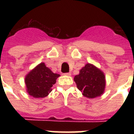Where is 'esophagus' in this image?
<instances>
[{
  "instance_id": "34e87169",
  "label": "esophagus",
  "mask_w": 134,
  "mask_h": 134,
  "mask_svg": "<svg viewBox=\"0 0 134 134\" xmlns=\"http://www.w3.org/2000/svg\"><path fill=\"white\" fill-rule=\"evenodd\" d=\"M64 75H66V76H70L71 75V73L70 72H66L64 74Z\"/></svg>"
}]
</instances>
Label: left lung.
Segmentation results:
<instances>
[{
	"label": "left lung",
	"mask_w": 134,
	"mask_h": 134,
	"mask_svg": "<svg viewBox=\"0 0 134 134\" xmlns=\"http://www.w3.org/2000/svg\"><path fill=\"white\" fill-rule=\"evenodd\" d=\"M77 88L85 97L95 98L103 93L105 87V77L103 72L91 64H86L74 76Z\"/></svg>",
	"instance_id": "obj_1"
}]
</instances>
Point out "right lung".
<instances>
[{"label": "right lung", "instance_id": "1", "mask_svg": "<svg viewBox=\"0 0 134 134\" xmlns=\"http://www.w3.org/2000/svg\"><path fill=\"white\" fill-rule=\"evenodd\" d=\"M60 74H55L44 63H41L26 76L27 92L35 98H43L50 93Z\"/></svg>", "mask_w": 134, "mask_h": 134}]
</instances>
